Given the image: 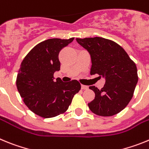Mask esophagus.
<instances>
[{
  "label": "esophagus",
  "instance_id": "34e87169",
  "mask_svg": "<svg viewBox=\"0 0 149 149\" xmlns=\"http://www.w3.org/2000/svg\"><path fill=\"white\" fill-rule=\"evenodd\" d=\"M81 89H87L88 86H86V85H81Z\"/></svg>",
  "mask_w": 149,
  "mask_h": 149
}]
</instances>
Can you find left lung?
Wrapping results in <instances>:
<instances>
[{
    "mask_svg": "<svg viewBox=\"0 0 149 149\" xmlns=\"http://www.w3.org/2000/svg\"><path fill=\"white\" fill-rule=\"evenodd\" d=\"M76 41L89 52L91 74L105 79L103 88L89 86L95 94L88 104L93 113L111 116L125 108L134 95L138 81L137 69L126 51L115 42L101 37L84 38Z\"/></svg>",
    "mask_w": 149,
    "mask_h": 149,
    "instance_id": "left-lung-1",
    "label": "left lung"
}]
</instances>
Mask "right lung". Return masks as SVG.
<instances>
[{"label": "right lung", "mask_w": 149, "mask_h": 149, "mask_svg": "<svg viewBox=\"0 0 149 149\" xmlns=\"http://www.w3.org/2000/svg\"><path fill=\"white\" fill-rule=\"evenodd\" d=\"M74 40L50 39L36 45L21 64L17 75L18 93L27 107L36 115L51 118L63 113L81 86L76 80L63 82L54 78L60 70L58 55Z\"/></svg>", "instance_id": "1"}]
</instances>
